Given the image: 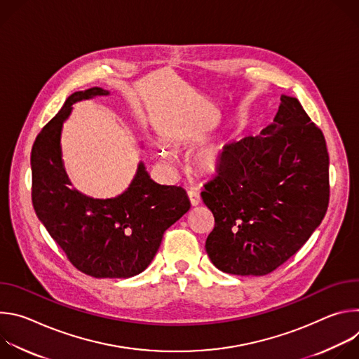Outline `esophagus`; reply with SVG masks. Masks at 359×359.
<instances>
[{
  "mask_svg": "<svg viewBox=\"0 0 359 359\" xmlns=\"http://www.w3.org/2000/svg\"><path fill=\"white\" fill-rule=\"evenodd\" d=\"M187 196H189L190 204H191V206H193V208L198 206V204L201 203V197H200V194H198L197 191H189V193H187Z\"/></svg>",
  "mask_w": 359,
  "mask_h": 359,
  "instance_id": "34e87169",
  "label": "esophagus"
}]
</instances>
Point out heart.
Listing matches in <instances>:
<instances>
[{
    "label": "heart",
    "mask_w": 359,
    "mask_h": 359,
    "mask_svg": "<svg viewBox=\"0 0 359 359\" xmlns=\"http://www.w3.org/2000/svg\"><path fill=\"white\" fill-rule=\"evenodd\" d=\"M156 153L161 162L165 166L173 165V155L168 147L159 144L156 146ZM230 156L229 142L224 140H209L196 147L190 156L191 168L200 176L213 177L222 173L226 168Z\"/></svg>",
    "instance_id": "heart-1"
}]
</instances>
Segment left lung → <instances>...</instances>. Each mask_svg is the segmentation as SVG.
Returning <instances> with one entry per match:
<instances>
[{
    "instance_id": "8db88e82",
    "label": "left lung",
    "mask_w": 359,
    "mask_h": 359,
    "mask_svg": "<svg viewBox=\"0 0 359 359\" xmlns=\"http://www.w3.org/2000/svg\"><path fill=\"white\" fill-rule=\"evenodd\" d=\"M280 100L259 136L229 144L226 168L201 191L215 216L206 251L223 273L274 271L311 237L328 209L324 135L297 97Z\"/></svg>"
}]
</instances>
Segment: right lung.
I'll return each mask as SVG.
<instances>
[{
	"label": "right lung",
	"mask_w": 359,
	"mask_h": 359,
	"mask_svg": "<svg viewBox=\"0 0 359 359\" xmlns=\"http://www.w3.org/2000/svg\"><path fill=\"white\" fill-rule=\"evenodd\" d=\"M108 95L97 86L78 90L42 128L31 151L32 204L79 271L96 278H129L147 269L163 233L189 212L190 201L182 187L151 180L143 162L116 197L93 198L71 187L62 161V125L76 102Z\"/></svg>",
	"instance_id": "obj_1"
}]
</instances>
